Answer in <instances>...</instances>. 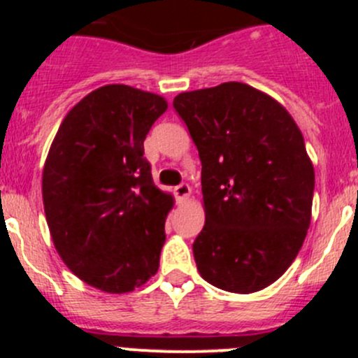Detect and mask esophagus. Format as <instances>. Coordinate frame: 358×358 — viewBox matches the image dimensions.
I'll return each instance as SVG.
<instances>
[{"mask_svg":"<svg viewBox=\"0 0 358 358\" xmlns=\"http://www.w3.org/2000/svg\"><path fill=\"white\" fill-rule=\"evenodd\" d=\"M173 192H175L176 201L183 202V201L189 199V196H190V192H192V190H190V187L187 185V183H180V185L175 187V190H173Z\"/></svg>","mask_w":358,"mask_h":358,"instance_id":"esophagus-1","label":"esophagus"}]
</instances>
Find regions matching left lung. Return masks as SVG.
<instances>
[{
	"label": "left lung",
	"mask_w": 358,
	"mask_h": 358,
	"mask_svg": "<svg viewBox=\"0 0 358 358\" xmlns=\"http://www.w3.org/2000/svg\"><path fill=\"white\" fill-rule=\"evenodd\" d=\"M173 107L199 150L206 223L192 244L202 279L249 294L296 258L315 173L289 112L244 83L180 93Z\"/></svg>",
	"instance_id": "obj_1"
}]
</instances>
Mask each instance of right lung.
<instances>
[{
	"label": "right lung",
	"mask_w": 358,
	"mask_h": 358,
	"mask_svg": "<svg viewBox=\"0 0 358 358\" xmlns=\"http://www.w3.org/2000/svg\"><path fill=\"white\" fill-rule=\"evenodd\" d=\"M168 109L126 85L95 90L60 124L43 169L53 244L74 275L106 292H129L159 268L173 197L154 185L143 140Z\"/></svg>",
	"instance_id": "add662e5"
}]
</instances>
